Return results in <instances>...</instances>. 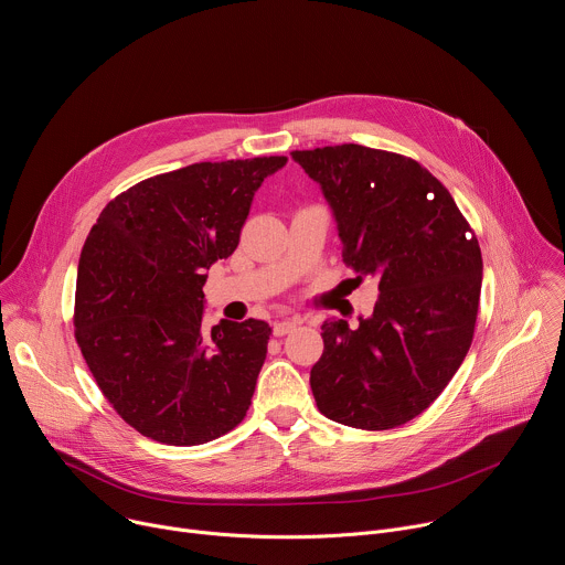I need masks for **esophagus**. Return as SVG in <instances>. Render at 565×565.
Wrapping results in <instances>:
<instances>
[{
	"mask_svg": "<svg viewBox=\"0 0 565 565\" xmlns=\"http://www.w3.org/2000/svg\"><path fill=\"white\" fill-rule=\"evenodd\" d=\"M297 324H299L297 319H281V321H275V324H273V331H275V335H277V338H284V335L292 333V331L297 329Z\"/></svg>",
	"mask_w": 565,
	"mask_h": 565,
	"instance_id": "1",
	"label": "esophagus"
}]
</instances>
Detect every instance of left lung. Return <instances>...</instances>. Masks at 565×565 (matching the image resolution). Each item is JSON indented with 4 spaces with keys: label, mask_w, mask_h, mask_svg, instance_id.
Segmentation results:
<instances>
[{
    "label": "left lung",
    "mask_w": 565,
    "mask_h": 565,
    "mask_svg": "<svg viewBox=\"0 0 565 565\" xmlns=\"http://www.w3.org/2000/svg\"><path fill=\"white\" fill-rule=\"evenodd\" d=\"M321 185L344 264L380 297L355 329L321 324L324 353L310 371L317 409L366 431L420 416L462 364L478 315L482 257L449 190L418 160L364 145L292 151Z\"/></svg>",
    "instance_id": "left-lung-1"
}]
</instances>
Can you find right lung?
Listing matches in <instances>:
<instances>
[{"label":"right lung","mask_w":565,"mask_h":565,"mask_svg":"<svg viewBox=\"0 0 565 565\" xmlns=\"http://www.w3.org/2000/svg\"><path fill=\"white\" fill-rule=\"evenodd\" d=\"M286 156L194 163L118 194L77 266L75 342L114 412L174 447L246 418L268 353L266 321L203 329V284L230 257L250 203Z\"/></svg>","instance_id":"add662e5"}]
</instances>
